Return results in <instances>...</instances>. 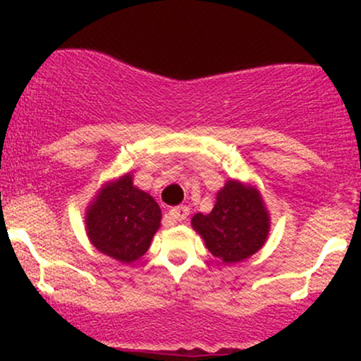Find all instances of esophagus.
<instances>
[{"instance_id":"obj_1","label":"esophagus","mask_w":361,"mask_h":361,"mask_svg":"<svg viewBox=\"0 0 361 361\" xmlns=\"http://www.w3.org/2000/svg\"><path fill=\"white\" fill-rule=\"evenodd\" d=\"M168 215L173 222H183L188 215V207H173Z\"/></svg>"}]
</instances>
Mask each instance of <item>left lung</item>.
I'll use <instances>...</instances> for the list:
<instances>
[{
  "mask_svg": "<svg viewBox=\"0 0 361 361\" xmlns=\"http://www.w3.org/2000/svg\"><path fill=\"white\" fill-rule=\"evenodd\" d=\"M192 227L215 258L233 264L264 246L271 219L256 185L229 178L219 190L214 209L195 214Z\"/></svg>",
  "mask_w": 361,
  "mask_h": 361,
  "instance_id": "1",
  "label": "left lung"
}]
</instances>
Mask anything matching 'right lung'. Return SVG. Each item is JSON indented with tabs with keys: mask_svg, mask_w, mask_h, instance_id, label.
I'll use <instances>...</instances> for the list:
<instances>
[{
	"mask_svg": "<svg viewBox=\"0 0 361 361\" xmlns=\"http://www.w3.org/2000/svg\"><path fill=\"white\" fill-rule=\"evenodd\" d=\"M161 209L132 173L105 181L86 207L85 229L102 255L123 264L144 256L161 227Z\"/></svg>",
	"mask_w": 361,
	"mask_h": 361,
	"instance_id": "right-lung-1",
	"label": "right lung"
}]
</instances>
